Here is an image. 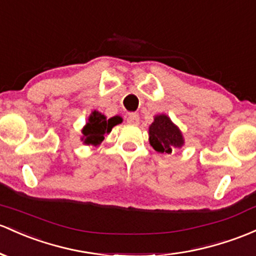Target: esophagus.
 <instances>
[{
	"mask_svg": "<svg viewBox=\"0 0 256 256\" xmlns=\"http://www.w3.org/2000/svg\"><path fill=\"white\" fill-rule=\"evenodd\" d=\"M128 124H132V125H137V124H138V122H140V116H138V114H136V113H131V114H128Z\"/></svg>",
	"mask_w": 256,
	"mask_h": 256,
	"instance_id": "obj_1",
	"label": "esophagus"
}]
</instances>
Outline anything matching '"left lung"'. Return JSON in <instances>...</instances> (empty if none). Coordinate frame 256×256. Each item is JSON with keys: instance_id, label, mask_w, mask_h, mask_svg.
Listing matches in <instances>:
<instances>
[{"instance_id": "8db88e82", "label": "left lung", "mask_w": 256, "mask_h": 256, "mask_svg": "<svg viewBox=\"0 0 256 256\" xmlns=\"http://www.w3.org/2000/svg\"><path fill=\"white\" fill-rule=\"evenodd\" d=\"M150 143L159 153L171 154L175 148L182 147L184 137L178 126L166 115H156L150 126Z\"/></svg>"}]
</instances>
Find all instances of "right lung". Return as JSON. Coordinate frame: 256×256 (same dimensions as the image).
Returning <instances> with one entry per match:
<instances>
[{
    "label": "right lung",
    "mask_w": 256,
    "mask_h": 256,
    "mask_svg": "<svg viewBox=\"0 0 256 256\" xmlns=\"http://www.w3.org/2000/svg\"><path fill=\"white\" fill-rule=\"evenodd\" d=\"M119 122H122V118L114 116L110 119H106L104 115L94 110L90 115L88 122L86 124L82 130L84 142L86 144H100L104 140V134L110 132L113 126Z\"/></svg>",
    "instance_id": "add662e5"
}]
</instances>
